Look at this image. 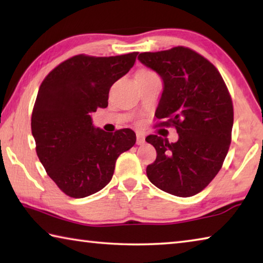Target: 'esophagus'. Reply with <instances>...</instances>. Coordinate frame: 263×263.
Listing matches in <instances>:
<instances>
[{
  "label": "esophagus",
  "instance_id": "esophagus-1",
  "mask_svg": "<svg viewBox=\"0 0 263 263\" xmlns=\"http://www.w3.org/2000/svg\"><path fill=\"white\" fill-rule=\"evenodd\" d=\"M145 144V137L142 133H137V145H144Z\"/></svg>",
  "mask_w": 263,
  "mask_h": 263
}]
</instances>
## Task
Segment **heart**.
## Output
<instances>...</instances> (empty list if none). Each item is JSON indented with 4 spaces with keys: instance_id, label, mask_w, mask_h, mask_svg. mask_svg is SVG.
<instances>
[{
    "instance_id": "heart-1",
    "label": "heart",
    "mask_w": 263,
    "mask_h": 263,
    "mask_svg": "<svg viewBox=\"0 0 263 263\" xmlns=\"http://www.w3.org/2000/svg\"><path fill=\"white\" fill-rule=\"evenodd\" d=\"M138 73H153V72H151V70H148V69H141Z\"/></svg>"
}]
</instances>
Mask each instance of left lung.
Wrapping results in <instances>:
<instances>
[{
	"instance_id": "left-lung-1",
	"label": "left lung",
	"mask_w": 263,
	"mask_h": 263,
	"mask_svg": "<svg viewBox=\"0 0 263 263\" xmlns=\"http://www.w3.org/2000/svg\"><path fill=\"white\" fill-rule=\"evenodd\" d=\"M138 59L163 81L155 117L167 121L158 125L174 126L179 133L172 144L157 135L146 137L157 149L147 177L168 194L190 197L215 179L229 152L233 126L229 89L215 66L188 47L144 52Z\"/></svg>"
}]
</instances>
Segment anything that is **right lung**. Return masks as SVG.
Instances as JSON below:
<instances>
[{
    "instance_id": "right-lung-1",
    "label": "right lung",
    "mask_w": 263,
    "mask_h": 263,
    "mask_svg": "<svg viewBox=\"0 0 263 263\" xmlns=\"http://www.w3.org/2000/svg\"><path fill=\"white\" fill-rule=\"evenodd\" d=\"M138 52L116 57L74 55L39 87L31 117L35 152L47 175L69 197L83 198L112 179L116 160L136 144V133L104 132L90 112L106 108L109 90L136 62Z\"/></svg>"
}]
</instances>
